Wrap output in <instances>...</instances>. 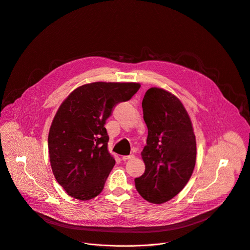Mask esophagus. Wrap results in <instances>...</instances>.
Returning <instances> with one entry per match:
<instances>
[{
	"label": "esophagus",
	"instance_id": "esophagus-1",
	"mask_svg": "<svg viewBox=\"0 0 250 250\" xmlns=\"http://www.w3.org/2000/svg\"><path fill=\"white\" fill-rule=\"evenodd\" d=\"M133 158H134L133 155H128V156H123L122 160L123 161H126V160H130V159H133Z\"/></svg>",
	"mask_w": 250,
	"mask_h": 250
}]
</instances>
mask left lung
<instances>
[{
  "mask_svg": "<svg viewBox=\"0 0 250 250\" xmlns=\"http://www.w3.org/2000/svg\"><path fill=\"white\" fill-rule=\"evenodd\" d=\"M148 128L141 152L144 174L135 188L148 202L161 204L175 197L189 181L196 160L192 125L182 102L162 88H150L142 100Z\"/></svg>",
  "mask_w": 250,
  "mask_h": 250,
  "instance_id": "1",
  "label": "left lung"
}]
</instances>
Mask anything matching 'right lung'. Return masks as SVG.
Returning a JSON list of instances; mask_svg holds the SVG:
<instances>
[{
	"label": "right lung",
	"instance_id": "obj_1",
	"mask_svg": "<svg viewBox=\"0 0 250 250\" xmlns=\"http://www.w3.org/2000/svg\"><path fill=\"white\" fill-rule=\"evenodd\" d=\"M139 88L132 82H94L73 90L59 108L48 148L53 174L71 197L89 200L103 190L116 164L107 148L106 121Z\"/></svg>",
	"mask_w": 250,
	"mask_h": 250
}]
</instances>
